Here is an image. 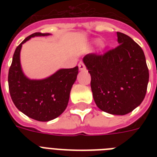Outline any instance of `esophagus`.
Instances as JSON below:
<instances>
[{"label":"esophagus","instance_id":"esophagus-1","mask_svg":"<svg viewBox=\"0 0 157 157\" xmlns=\"http://www.w3.org/2000/svg\"><path fill=\"white\" fill-rule=\"evenodd\" d=\"M78 67H79V69L82 71V70H85L86 69V66H85V64L83 63V62H80L78 64Z\"/></svg>","mask_w":157,"mask_h":157}]
</instances>
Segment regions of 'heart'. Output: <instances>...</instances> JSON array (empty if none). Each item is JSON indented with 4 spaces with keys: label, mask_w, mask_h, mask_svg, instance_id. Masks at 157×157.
<instances>
[{
    "label": "heart",
    "mask_w": 157,
    "mask_h": 157,
    "mask_svg": "<svg viewBox=\"0 0 157 157\" xmlns=\"http://www.w3.org/2000/svg\"><path fill=\"white\" fill-rule=\"evenodd\" d=\"M97 45H102V42H101V41H97Z\"/></svg>",
    "instance_id": "1"
}]
</instances>
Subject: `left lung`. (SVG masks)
I'll list each match as a JSON object with an SVG mask.
<instances>
[{
	"instance_id": "left-lung-1",
	"label": "left lung",
	"mask_w": 157,
	"mask_h": 157,
	"mask_svg": "<svg viewBox=\"0 0 157 157\" xmlns=\"http://www.w3.org/2000/svg\"><path fill=\"white\" fill-rule=\"evenodd\" d=\"M117 34V47L103 54H86L83 62L91 76L96 105L103 112L122 116L144 99L149 71L142 48L129 36Z\"/></svg>"
}]
</instances>
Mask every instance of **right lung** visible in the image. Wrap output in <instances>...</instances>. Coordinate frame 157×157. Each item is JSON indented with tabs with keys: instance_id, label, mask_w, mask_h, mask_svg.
<instances>
[{
	"instance_id": "obj_1",
	"label": "right lung",
	"mask_w": 157,
	"mask_h": 157,
	"mask_svg": "<svg viewBox=\"0 0 157 157\" xmlns=\"http://www.w3.org/2000/svg\"><path fill=\"white\" fill-rule=\"evenodd\" d=\"M50 33H35L25 38L16 48L9 70V90L15 107L23 114L39 121L55 119L66 109L72 85L78 74V67L60 69L42 80H30L23 74L20 50L27 40Z\"/></svg>"
}]
</instances>
